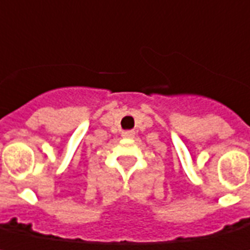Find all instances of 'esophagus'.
Returning <instances> with one entry per match:
<instances>
[{
	"label": "esophagus",
	"instance_id": "1",
	"mask_svg": "<svg viewBox=\"0 0 250 250\" xmlns=\"http://www.w3.org/2000/svg\"><path fill=\"white\" fill-rule=\"evenodd\" d=\"M123 138H125V139H131V138H134V135H135V133H134L133 130H127V131H123Z\"/></svg>",
	"mask_w": 250,
	"mask_h": 250
}]
</instances>
